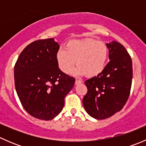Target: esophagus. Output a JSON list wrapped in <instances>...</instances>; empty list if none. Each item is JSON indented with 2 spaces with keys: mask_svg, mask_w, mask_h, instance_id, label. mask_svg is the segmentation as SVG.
Here are the masks:
<instances>
[{
  "mask_svg": "<svg viewBox=\"0 0 146 146\" xmlns=\"http://www.w3.org/2000/svg\"><path fill=\"white\" fill-rule=\"evenodd\" d=\"M82 80H77V79H76V82H75V83H76V85H78V84H80V83H82Z\"/></svg>",
  "mask_w": 146,
  "mask_h": 146,
  "instance_id": "esophagus-1",
  "label": "esophagus"
}]
</instances>
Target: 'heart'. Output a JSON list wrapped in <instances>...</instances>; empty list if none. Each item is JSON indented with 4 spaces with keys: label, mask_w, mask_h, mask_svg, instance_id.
<instances>
[{
    "label": "heart",
    "mask_w": 146,
    "mask_h": 146,
    "mask_svg": "<svg viewBox=\"0 0 146 146\" xmlns=\"http://www.w3.org/2000/svg\"><path fill=\"white\" fill-rule=\"evenodd\" d=\"M65 48L60 49L56 55L58 67L65 73L71 70L76 61V74L95 77L104 70L107 64V46L95 39L71 40L67 42Z\"/></svg>",
    "instance_id": "heart-1"
}]
</instances>
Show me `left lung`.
Wrapping results in <instances>:
<instances>
[{"label": "left lung", "mask_w": 146, "mask_h": 146, "mask_svg": "<svg viewBox=\"0 0 146 146\" xmlns=\"http://www.w3.org/2000/svg\"><path fill=\"white\" fill-rule=\"evenodd\" d=\"M110 61L97 76L85 81L88 92L82 99L87 113L96 119H105L121 111L129 99L133 68L130 55L123 45L106 44Z\"/></svg>", "instance_id": "1"}]
</instances>
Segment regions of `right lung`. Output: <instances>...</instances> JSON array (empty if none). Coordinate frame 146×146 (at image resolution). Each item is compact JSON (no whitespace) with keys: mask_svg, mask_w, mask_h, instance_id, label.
Here are the masks:
<instances>
[{"mask_svg":"<svg viewBox=\"0 0 146 146\" xmlns=\"http://www.w3.org/2000/svg\"><path fill=\"white\" fill-rule=\"evenodd\" d=\"M59 45L54 39H39L20 53L14 68L15 85L23 108L42 120H51L63 110L75 78L58 68Z\"/></svg>","mask_w":146,"mask_h":146,"instance_id":"1","label":"right lung"}]
</instances>
